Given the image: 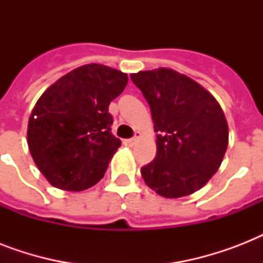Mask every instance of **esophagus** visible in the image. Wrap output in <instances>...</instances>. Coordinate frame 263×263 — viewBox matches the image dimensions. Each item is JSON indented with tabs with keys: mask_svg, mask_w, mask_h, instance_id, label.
Returning <instances> with one entry per match:
<instances>
[{
	"mask_svg": "<svg viewBox=\"0 0 263 263\" xmlns=\"http://www.w3.org/2000/svg\"><path fill=\"white\" fill-rule=\"evenodd\" d=\"M138 139H139V132H136L135 136H134V138H131V139H128V140H127V143H128V144H134Z\"/></svg>",
	"mask_w": 263,
	"mask_h": 263,
	"instance_id": "34e87169",
	"label": "esophagus"
}]
</instances>
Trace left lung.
Listing matches in <instances>:
<instances>
[{"mask_svg":"<svg viewBox=\"0 0 263 263\" xmlns=\"http://www.w3.org/2000/svg\"><path fill=\"white\" fill-rule=\"evenodd\" d=\"M152 109L157 154L140 169L148 187L165 198L198 191L218 171L228 147L224 111L195 80L169 68L132 73Z\"/></svg>","mask_w":263,"mask_h":263,"instance_id":"8db88e82","label":"left lung"}]
</instances>
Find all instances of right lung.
I'll use <instances>...</instances> for the list:
<instances>
[{
  "label": "right lung",
  "instance_id": "right-lung-1",
  "mask_svg": "<svg viewBox=\"0 0 263 263\" xmlns=\"http://www.w3.org/2000/svg\"><path fill=\"white\" fill-rule=\"evenodd\" d=\"M128 76L101 64L73 69L47 88L28 120V147L47 181L83 191L102 179L121 140L111 134L109 105Z\"/></svg>",
  "mask_w": 263,
  "mask_h": 263
}]
</instances>
